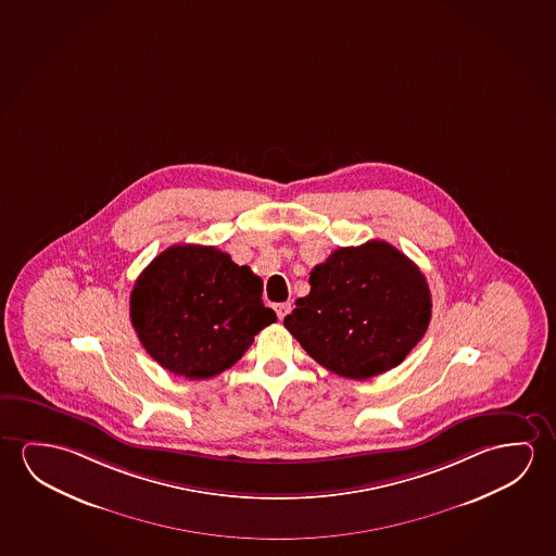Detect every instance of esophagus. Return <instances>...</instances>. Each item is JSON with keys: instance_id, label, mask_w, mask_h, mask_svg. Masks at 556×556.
I'll list each match as a JSON object with an SVG mask.
<instances>
[{"instance_id": "34e87169", "label": "esophagus", "mask_w": 556, "mask_h": 556, "mask_svg": "<svg viewBox=\"0 0 556 556\" xmlns=\"http://www.w3.org/2000/svg\"><path fill=\"white\" fill-rule=\"evenodd\" d=\"M275 314L279 319H285V316L291 312V302H281V304H275Z\"/></svg>"}]
</instances>
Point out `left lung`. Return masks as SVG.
I'll use <instances>...</instances> for the list:
<instances>
[{
    "mask_svg": "<svg viewBox=\"0 0 556 556\" xmlns=\"http://www.w3.org/2000/svg\"><path fill=\"white\" fill-rule=\"evenodd\" d=\"M309 287L282 324L337 376L362 381L396 368L428 331V281L384 240L334 250Z\"/></svg>",
    "mask_w": 556,
    "mask_h": 556,
    "instance_id": "left-lung-1",
    "label": "left lung"
}]
</instances>
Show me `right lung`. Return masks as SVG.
<instances>
[{"mask_svg":"<svg viewBox=\"0 0 556 556\" xmlns=\"http://www.w3.org/2000/svg\"><path fill=\"white\" fill-rule=\"evenodd\" d=\"M264 282L215 247L175 244L140 274L130 321L146 352L175 376L210 379L242 358L277 321Z\"/></svg>","mask_w":556,"mask_h":556,"instance_id":"right-lung-1","label":"right lung"}]
</instances>
